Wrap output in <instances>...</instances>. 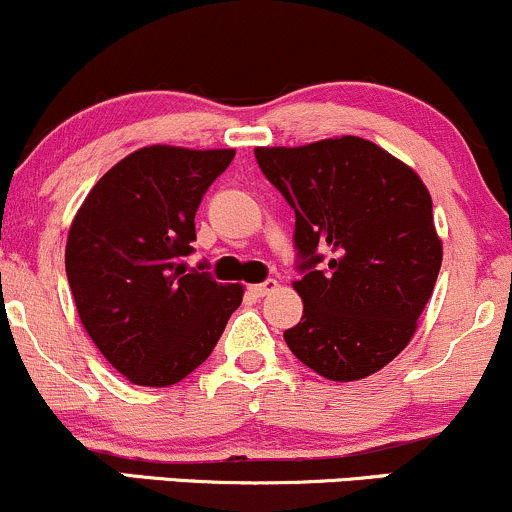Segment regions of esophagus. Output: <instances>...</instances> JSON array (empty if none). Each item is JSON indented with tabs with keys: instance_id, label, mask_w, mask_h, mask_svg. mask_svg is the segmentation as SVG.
Masks as SVG:
<instances>
[{
	"instance_id": "esophagus-1",
	"label": "esophagus",
	"mask_w": 512,
	"mask_h": 512,
	"mask_svg": "<svg viewBox=\"0 0 512 512\" xmlns=\"http://www.w3.org/2000/svg\"><path fill=\"white\" fill-rule=\"evenodd\" d=\"M279 289V281L276 279H267V281H262V284H255V286H250V291L255 293V296H269V293L272 291H276Z\"/></svg>"
}]
</instances>
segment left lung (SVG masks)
Returning a JSON list of instances; mask_svg holds the SVG:
<instances>
[{
	"mask_svg": "<svg viewBox=\"0 0 512 512\" xmlns=\"http://www.w3.org/2000/svg\"><path fill=\"white\" fill-rule=\"evenodd\" d=\"M255 158L296 211L303 317L286 344L327 380L378 373L414 337L443 262L426 185L361 137L260 146Z\"/></svg>",
	"mask_w": 512,
	"mask_h": 512,
	"instance_id": "1",
	"label": "left lung"
}]
</instances>
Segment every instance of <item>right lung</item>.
<instances>
[{
    "label": "right lung",
    "mask_w": 512,
    "mask_h": 512,
    "mask_svg": "<svg viewBox=\"0 0 512 512\" xmlns=\"http://www.w3.org/2000/svg\"><path fill=\"white\" fill-rule=\"evenodd\" d=\"M233 156L144 146L115 163L76 211L64 250L69 289L88 337L129 383H180L207 361L243 301V286L185 262L199 202Z\"/></svg>",
    "instance_id": "obj_1"
}]
</instances>
